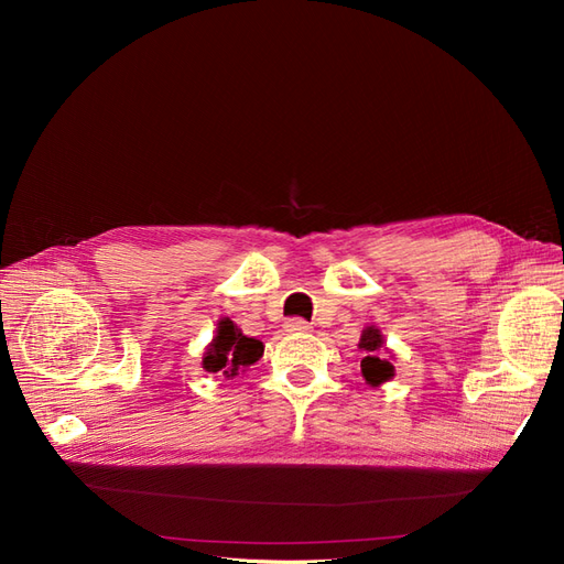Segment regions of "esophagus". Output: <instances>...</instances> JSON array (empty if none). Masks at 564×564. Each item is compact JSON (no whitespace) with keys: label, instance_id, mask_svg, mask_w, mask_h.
<instances>
[{"label":"esophagus","instance_id":"1","mask_svg":"<svg viewBox=\"0 0 564 564\" xmlns=\"http://www.w3.org/2000/svg\"><path fill=\"white\" fill-rule=\"evenodd\" d=\"M284 327H286V332H296V334L311 332V324L305 322V319H301V317H292V319H289V322L284 324Z\"/></svg>","mask_w":564,"mask_h":564}]
</instances>
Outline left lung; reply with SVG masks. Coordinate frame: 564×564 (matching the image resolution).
I'll return each mask as SVG.
<instances>
[{"label": "left lung", "instance_id": "obj_1", "mask_svg": "<svg viewBox=\"0 0 564 564\" xmlns=\"http://www.w3.org/2000/svg\"><path fill=\"white\" fill-rule=\"evenodd\" d=\"M360 348L365 350V357H362V377L369 386H381L383 381H388L392 373H395V369H392V365L386 360V357L381 355V348H383V336L379 329L373 327H367L362 332V338H360Z\"/></svg>", "mask_w": 564, "mask_h": 564}]
</instances>
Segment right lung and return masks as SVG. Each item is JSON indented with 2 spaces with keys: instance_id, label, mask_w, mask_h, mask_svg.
Masks as SVG:
<instances>
[{
  "instance_id": "obj_1",
  "label": "right lung",
  "mask_w": 564,
  "mask_h": 564,
  "mask_svg": "<svg viewBox=\"0 0 564 564\" xmlns=\"http://www.w3.org/2000/svg\"><path fill=\"white\" fill-rule=\"evenodd\" d=\"M263 355V344L256 338L245 336L235 324L226 317L218 322V332L212 340V346L204 352L202 367L212 373H224V377H235L242 367L253 365Z\"/></svg>"
}]
</instances>
